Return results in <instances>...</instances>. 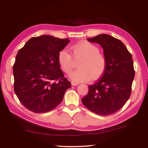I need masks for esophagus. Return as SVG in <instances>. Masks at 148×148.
<instances>
[{"label": "esophagus", "instance_id": "obj_1", "mask_svg": "<svg viewBox=\"0 0 148 148\" xmlns=\"http://www.w3.org/2000/svg\"><path fill=\"white\" fill-rule=\"evenodd\" d=\"M71 84H72V86H77V85H78V84H79V83H75V82H74V81H72Z\"/></svg>", "mask_w": 148, "mask_h": 148}]
</instances>
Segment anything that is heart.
I'll return each mask as SVG.
<instances>
[{
  "label": "heart",
  "instance_id": "b5f03b06",
  "mask_svg": "<svg viewBox=\"0 0 148 148\" xmlns=\"http://www.w3.org/2000/svg\"><path fill=\"white\" fill-rule=\"evenodd\" d=\"M74 57H83L79 64L80 69L74 71L69 77L74 82H86L102 76L106 67V58L99 52L98 47L86 40L80 41L71 46ZM58 62L62 70L70 73L73 67V58L66 49H63L58 54Z\"/></svg>",
  "mask_w": 148,
  "mask_h": 148
}]
</instances>
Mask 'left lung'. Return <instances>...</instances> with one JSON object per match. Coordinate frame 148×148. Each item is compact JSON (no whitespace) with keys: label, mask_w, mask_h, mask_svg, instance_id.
<instances>
[{"label":"left lung","mask_w":148,"mask_h":148,"mask_svg":"<svg viewBox=\"0 0 148 148\" xmlns=\"http://www.w3.org/2000/svg\"><path fill=\"white\" fill-rule=\"evenodd\" d=\"M87 40L102 46L106 67L102 77L88 86V93L81 101L96 114H112L123 108L130 96L135 76L132 57L120 40L108 34Z\"/></svg>","instance_id":"obj_1"}]
</instances>
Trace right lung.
<instances>
[{
	"label": "right lung",
	"mask_w": 148,
	"mask_h": 148,
	"mask_svg": "<svg viewBox=\"0 0 148 148\" xmlns=\"http://www.w3.org/2000/svg\"><path fill=\"white\" fill-rule=\"evenodd\" d=\"M69 41L68 38L43 35L29 39L18 52L13 65L14 90L20 102L30 111H51L71 87L58 62L59 51Z\"/></svg>",
	"instance_id": "add662e5"
}]
</instances>
